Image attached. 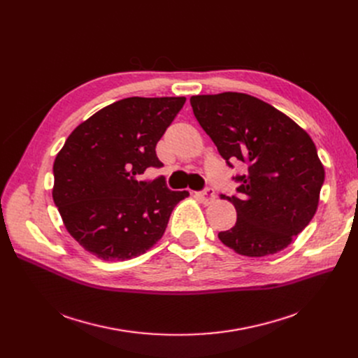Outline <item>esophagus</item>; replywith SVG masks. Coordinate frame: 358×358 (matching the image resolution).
<instances>
[{
  "instance_id": "34e87169",
  "label": "esophagus",
  "mask_w": 358,
  "mask_h": 358,
  "mask_svg": "<svg viewBox=\"0 0 358 358\" xmlns=\"http://www.w3.org/2000/svg\"><path fill=\"white\" fill-rule=\"evenodd\" d=\"M197 199H199L203 204H212V203L215 201L216 196H215L213 189H206L204 192L197 193Z\"/></svg>"
}]
</instances>
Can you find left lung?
Here are the masks:
<instances>
[{"label": "left lung", "mask_w": 358, "mask_h": 358, "mask_svg": "<svg viewBox=\"0 0 358 358\" xmlns=\"http://www.w3.org/2000/svg\"><path fill=\"white\" fill-rule=\"evenodd\" d=\"M194 116L229 161L245 164L238 196L227 197L236 223L219 232L222 243L245 257L287 248L316 213L324 165L305 129L271 104L243 92L190 99Z\"/></svg>", "instance_id": "left-lung-1"}]
</instances>
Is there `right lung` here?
Listing matches in <instances>:
<instances>
[{"label": "right lung", "instance_id": "add662e5", "mask_svg": "<svg viewBox=\"0 0 358 358\" xmlns=\"http://www.w3.org/2000/svg\"><path fill=\"white\" fill-rule=\"evenodd\" d=\"M185 97H129L78 124L53 162L52 197L69 235L104 261L139 257L162 238L169 216L189 192L164 178L138 177L161 166L155 146Z\"/></svg>", "mask_w": 358, "mask_h": 358}]
</instances>
